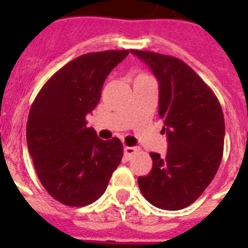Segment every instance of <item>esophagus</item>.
<instances>
[{"label": "esophagus", "instance_id": "esophagus-1", "mask_svg": "<svg viewBox=\"0 0 248 248\" xmlns=\"http://www.w3.org/2000/svg\"><path fill=\"white\" fill-rule=\"evenodd\" d=\"M135 153H137V148H133V146H125V148H124V155H125V157H128V159H130Z\"/></svg>", "mask_w": 248, "mask_h": 248}]
</instances>
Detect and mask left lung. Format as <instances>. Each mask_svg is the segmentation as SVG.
I'll use <instances>...</instances> for the list:
<instances>
[{
  "label": "left lung",
  "mask_w": 248,
  "mask_h": 248,
  "mask_svg": "<svg viewBox=\"0 0 248 248\" xmlns=\"http://www.w3.org/2000/svg\"><path fill=\"white\" fill-rule=\"evenodd\" d=\"M159 82V117L168 153H150L153 168L138 177L155 207L176 211L198 200L214 180L223 154L225 119L217 98L196 72L171 56L131 49Z\"/></svg>",
  "instance_id": "1"
}]
</instances>
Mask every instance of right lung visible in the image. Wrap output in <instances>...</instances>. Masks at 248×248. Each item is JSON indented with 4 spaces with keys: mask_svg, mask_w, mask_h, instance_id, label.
I'll return each mask as SVG.
<instances>
[{
    "mask_svg": "<svg viewBox=\"0 0 248 248\" xmlns=\"http://www.w3.org/2000/svg\"><path fill=\"white\" fill-rule=\"evenodd\" d=\"M128 54L103 50L77 57L50 77L31 105L28 151L43 187L63 205L98 200L122 161V141L99 139L85 117L99 103L105 78Z\"/></svg>",
    "mask_w": 248,
    "mask_h": 248,
    "instance_id": "1",
    "label": "right lung"
}]
</instances>
